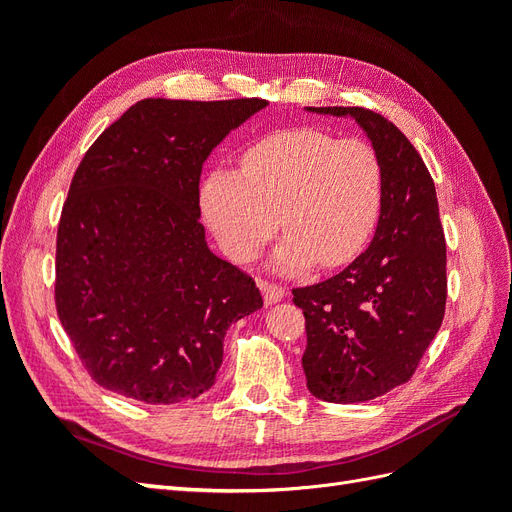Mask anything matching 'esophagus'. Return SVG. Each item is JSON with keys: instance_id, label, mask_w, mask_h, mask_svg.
<instances>
[{"instance_id": "34e87169", "label": "esophagus", "mask_w": 512, "mask_h": 512, "mask_svg": "<svg viewBox=\"0 0 512 512\" xmlns=\"http://www.w3.org/2000/svg\"><path fill=\"white\" fill-rule=\"evenodd\" d=\"M258 288L262 290V297H265L267 305H273V303L284 299V288L282 286L265 282V280H258Z\"/></svg>"}]
</instances>
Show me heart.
Segmentation results:
<instances>
[{"label": "heart", "mask_w": 512, "mask_h": 512, "mask_svg": "<svg viewBox=\"0 0 512 512\" xmlns=\"http://www.w3.org/2000/svg\"><path fill=\"white\" fill-rule=\"evenodd\" d=\"M382 188L374 147L301 128L247 147L241 173L213 168L200 188V207L237 262H252L282 226L286 237L273 262L292 275L314 262L333 269L359 256L378 224Z\"/></svg>", "instance_id": "heart-1"}]
</instances>
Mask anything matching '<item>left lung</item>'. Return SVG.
I'll use <instances>...</instances> for the list:
<instances>
[{
    "label": "left lung",
    "instance_id": "1",
    "mask_svg": "<svg viewBox=\"0 0 512 512\" xmlns=\"http://www.w3.org/2000/svg\"><path fill=\"white\" fill-rule=\"evenodd\" d=\"M350 115L382 166V209L367 250L329 280L292 288L303 309L307 389L356 404L406 384L436 337L446 307V241L436 185L393 121L361 106H307Z\"/></svg>",
    "mask_w": 512,
    "mask_h": 512
}]
</instances>
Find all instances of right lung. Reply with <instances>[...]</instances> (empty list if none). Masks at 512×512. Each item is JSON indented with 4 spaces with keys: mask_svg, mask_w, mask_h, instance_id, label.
I'll return each mask as SVG.
<instances>
[{
    "mask_svg": "<svg viewBox=\"0 0 512 512\" xmlns=\"http://www.w3.org/2000/svg\"><path fill=\"white\" fill-rule=\"evenodd\" d=\"M269 102L147 98L91 145L61 209L55 305L83 367L145 404L209 391L232 322L262 307L250 275L200 224L213 147Z\"/></svg>",
    "mask_w": 512,
    "mask_h": 512,
    "instance_id": "1",
    "label": "right lung"
}]
</instances>
